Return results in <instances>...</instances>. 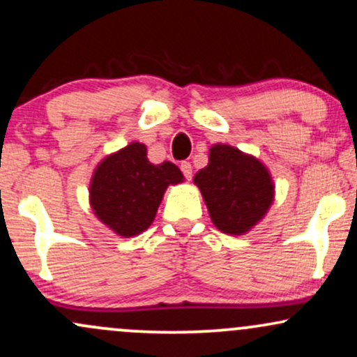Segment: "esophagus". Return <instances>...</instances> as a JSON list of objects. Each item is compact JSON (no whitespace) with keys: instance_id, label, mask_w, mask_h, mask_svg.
I'll use <instances>...</instances> for the list:
<instances>
[{"instance_id":"esophagus-1","label":"esophagus","mask_w":357,"mask_h":357,"mask_svg":"<svg viewBox=\"0 0 357 357\" xmlns=\"http://www.w3.org/2000/svg\"><path fill=\"white\" fill-rule=\"evenodd\" d=\"M181 171H183V174H184V178L186 179H191V176H192V166H191V162H181Z\"/></svg>"}]
</instances>
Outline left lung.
Segmentation results:
<instances>
[{"label": "left lung", "instance_id": "left-lung-1", "mask_svg": "<svg viewBox=\"0 0 357 357\" xmlns=\"http://www.w3.org/2000/svg\"><path fill=\"white\" fill-rule=\"evenodd\" d=\"M192 183L202 191L213 225L227 235L248 233L275 199L268 167L255 155L221 142L210 147L208 165Z\"/></svg>", "mask_w": 357, "mask_h": 357}]
</instances>
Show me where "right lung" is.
I'll list each match as a JSON object with an SVG mask.
<instances>
[{
    "instance_id": "right-lung-1",
    "label": "right lung",
    "mask_w": 357,
    "mask_h": 357,
    "mask_svg": "<svg viewBox=\"0 0 357 357\" xmlns=\"http://www.w3.org/2000/svg\"><path fill=\"white\" fill-rule=\"evenodd\" d=\"M183 181L178 166L169 161L153 165L146 144L134 141L96 166L89 203L105 227L122 238H132L153 225L167 186Z\"/></svg>"
}]
</instances>
